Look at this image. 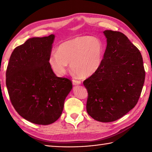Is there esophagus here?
Instances as JSON below:
<instances>
[{
    "mask_svg": "<svg viewBox=\"0 0 152 152\" xmlns=\"http://www.w3.org/2000/svg\"><path fill=\"white\" fill-rule=\"evenodd\" d=\"M72 83H73V85H74V86L80 85V83H81V81H80V80H75V79H73L72 80Z\"/></svg>",
    "mask_w": 152,
    "mask_h": 152,
    "instance_id": "1",
    "label": "esophagus"
}]
</instances>
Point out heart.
I'll return each mask as SVG.
<instances>
[{
    "mask_svg": "<svg viewBox=\"0 0 152 152\" xmlns=\"http://www.w3.org/2000/svg\"><path fill=\"white\" fill-rule=\"evenodd\" d=\"M104 53V44L99 38L80 36L61 43L57 52L50 54L48 61L58 76L65 73L70 63L74 72L82 78H87L101 68Z\"/></svg>",
    "mask_w": 152,
    "mask_h": 152,
    "instance_id": "obj_1",
    "label": "heart"
}]
</instances>
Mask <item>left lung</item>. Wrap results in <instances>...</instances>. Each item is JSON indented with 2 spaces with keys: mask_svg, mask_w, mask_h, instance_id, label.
<instances>
[{
  "mask_svg": "<svg viewBox=\"0 0 152 152\" xmlns=\"http://www.w3.org/2000/svg\"><path fill=\"white\" fill-rule=\"evenodd\" d=\"M107 46L99 70L84 80L86 110L96 121L112 122L133 109L141 94L145 70L138 48L124 34L106 30Z\"/></svg>",
  "mask_w": 152,
  "mask_h": 152,
  "instance_id": "8db88e82",
  "label": "left lung"
}]
</instances>
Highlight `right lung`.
<instances>
[{
    "label": "right lung",
    "mask_w": 152,
    "mask_h": 152,
    "mask_svg": "<svg viewBox=\"0 0 152 152\" xmlns=\"http://www.w3.org/2000/svg\"><path fill=\"white\" fill-rule=\"evenodd\" d=\"M54 34L35 37L16 47L10 58L6 84L14 108L22 118L38 125L59 118L72 88L71 80L57 77L48 59Z\"/></svg>",
    "instance_id": "right-lung-1"
}]
</instances>
